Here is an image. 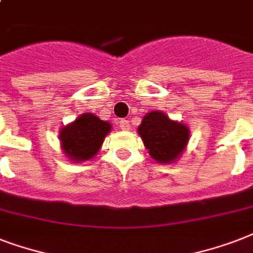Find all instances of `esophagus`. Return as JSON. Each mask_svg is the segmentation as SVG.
<instances>
[{"label":"esophagus","instance_id":"34e87169","mask_svg":"<svg viewBox=\"0 0 253 253\" xmlns=\"http://www.w3.org/2000/svg\"><path fill=\"white\" fill-rule=\"evenodd\" d=\"M119 126L122 130H130V121H127V119H121L119 121Z\"/></svg>","mask_w":253,"mask_h":253}]
</instances>
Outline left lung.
<instances>
[{
    "label": "left lung",
    "instance_id": "1",
    "mask_svg": "<svg viewBox=\"0 0 253 253\" xmlns=\"http://www.w3.org/2000/svg\"><path fill=\"white\" fill-rule=\"evenodd\" d=\"M138 132L151 156L163 164L180 158L189 140L188 127L170 121L162 111L148 113Z\"/></svg>",
    "mask_w": 253,
    "mask_h": 253
}]
</instances>
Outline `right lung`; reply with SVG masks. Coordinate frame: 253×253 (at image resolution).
Returning <instances> with one entry per match:
<instances>
[{"mask_svg": "<svg viewBox=\"0 0 253 253\" xmlns=\"http://www.w3.org/2000/svg\"><path fill=\"white\" fill-rule=\"evenodd\" d=\"M110 128V123L101 121L94 114L80 115L60 131L61 147L65 156L73 162L91 159L99 151Z\"/></svg>", "mask_w": 253, "mask_h": 253, "instance_id": "obj_1", "label": "right lung"}]
</instances>
